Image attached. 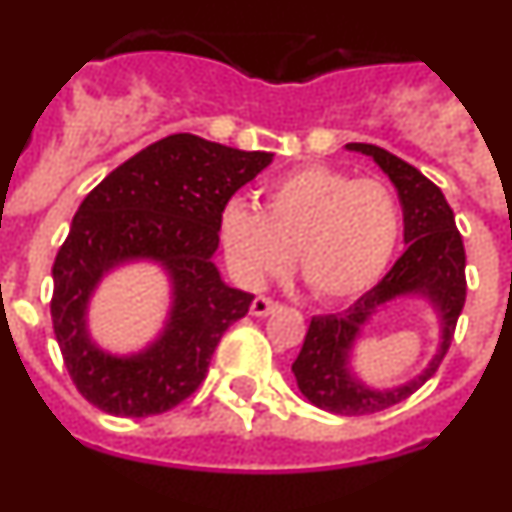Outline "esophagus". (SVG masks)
<instances>
[{
  "label": "esophagus",
  "instance_id": "obj_1",
  "mask_svg": "<svg viewBox=\"0 0 512 512\" xmlns=\"http://www.w3.org/2000/svg\"><path fill=\"white\" fill-rule=\"evenodd\" d=\"M279 302L271 300V297H256V300L251 302V315H256V318H266V315H271V312L279 310Z\"/></svg>",
  "mask_w": 512,
  "mask_h": 512
}]
</instances>
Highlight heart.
I'll return each instance as SVG.
<instances>
[{"instance_id":"heart-1","label":"heart","mask_w":512,"mask_h":512,"mask_svg":"<svg viewBox=\"0 0 512 512\" xmlns=\"http://www.w3.org/2000/svg\"><path fill=\"white\" fill-rule=\"evenodd\" d=\"M220 235L241 282L279 274L297 253L312 295L341 302L364 295L387 271L400 241V205L379 179L310 164L266 187L264 212L243 200L228 202Z\"/></svg>"}]
</instances>
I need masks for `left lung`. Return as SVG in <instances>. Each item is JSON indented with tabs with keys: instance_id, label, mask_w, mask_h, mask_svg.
Listing matches in <instances>:
<instances>
[{
	"instance_id": "1",
	"label": "left lung",
	"mask_w": 512,
	"mask_h": 512,
	"mask_svg": "<svg viewBox=\"0 0 512 512\" xmlns=\"http://www.w3.org/2000/svg\"><path fill=\"white\" fill-rule=\"evenodd\" d=\"M348 151L372 156L390 176L405 217V253L382 282L374 284L348 310L338 315H315L307 328L300 356L292 364L297 387L320 410L336 415H369L408 400L436 374L454 338L456 320L467 300V253L456 230L454 210L441 189L408 161L372 143H348ZM405 294L428 296L442 320V346L431 365L402 388L372 391L350 372V351L365 320L379 306Z\"/></svg>"
}]
</instances>
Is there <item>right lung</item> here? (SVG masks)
Here are the masks:
<instances>
[{
    "mask_svg": "<svg viewBox=\"0 0 512 512\" xmlns=\"http://www.w3.org/2000/svg\"><path fill=\"white\" fill-rule=\"evenodd\" d=\"M271 156L176 133L135 153L84 197L53 264L51 318L71 382L94 408L146 418L200 387L223 333L253 302L212 264L223 210ZM143 258L164 265L175 287L165 333L140 355H104L88 338V297L107 270Z\"/></svg>",
    "mask_w": 512,
    "mask_h": 512,
    "instance_id": "right-lung-1",
    "label": "right lung"
}]
</instances>
